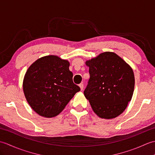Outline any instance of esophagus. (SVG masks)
Segmentation results:
<instances>
[{"mask_svg": "<svg viewBox=\"0 0 155 155\" xmlns=\"http://www.w3.org/2000/svg\"><path fill=\"white\" fill-rule=\"evenodd\" d=\"M79 87H80V88H81V90L83 91V88H84L83 84V83H81V84H79Z\"/></svg>", "mask_w": 155, "mask_h": 155, "instance_id": "obj_1", "label": "esophagus"}]
</instances>
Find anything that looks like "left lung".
I'll list each match as a JSON object with an SVG mask.
<instances>
[{"label": "left lung", "mask_w": 155, "mask_h": 155, "mask_svg": "<svg viewBox=\"0 0 155 155\" xmlns=\"http://www.w3.org/2000/svg\"><path fill=\"white\" fill-rule=\"evenodd\" d=\"M90 78L84 91L93 111L102 118L120 115L133 97L134 77L133 69L111 52L101 53L87 61Z\"/></svg>", "instance_id": "left-lung-1"}]
</instances>
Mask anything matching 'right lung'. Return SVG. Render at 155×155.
Here are the masks:
<instances>
[{
	"label": "right lung",
	"mask_w": 155,
	"mask_h": 155,
	"mask_svg": "<svg viewBox=\"0 0 155 155\" xmlns=\"http://www.w3.org/2000/svg\"><path fill=\"white\" fill-rule=\"evenodd\" d=\"M69 62L57 56L42 57L32 63L23 81L25 96L31 107L42 117L57 116L80 87L72 81Z\"/></svg>",
	"instance_id": "obj_1"
}]
</instances>
